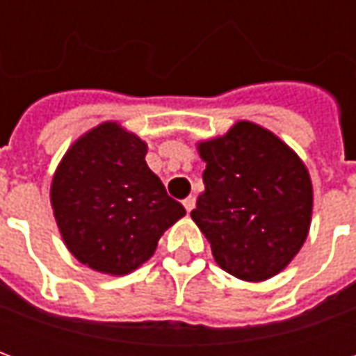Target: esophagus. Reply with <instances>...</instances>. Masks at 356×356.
<instances>
[{
  "label": "esophagus",
  "mask_w": 356,
  "mask_h": 356,
  "mask_svg": "<svg viewBox=\"0 0 356 356\" xmlns=\"http://www.w3.org/2000/svg\"><path fill=\"white\" fill-rule=\"evenodd\" d=\"M183 206H185L186 211H193L194 206H196V198L194 196H186L185 200H183Z\"/></svg>",
  "instance_id": "1"
}]
</instances>
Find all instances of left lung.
I'll use <instances>...</instances> for the list:
<instances>
[{"label":"left lung","mask_w":356,"mask_h":356,"mask_svg":"<svg viewBox=\"0 0 356 356\" xmlns=\"http://www.w3.org/2000/svg\"><path fill=\"white\" fill-rule=\"evenodd\" d=\"M206 191L191 211L219 267L248 282L278 275L309 232L313 186L298 154L276 135L238 122L200 143Z\"/></svg>","instance_id":"8db88e82"}]
</instances>
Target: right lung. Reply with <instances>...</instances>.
Masks as SVG:
<instances>
[{
	"label": "right lung",
	"instance_id": "1",
	"mask_svg": "<svg viewBox=\"0 0 356 356\" xmlns=\"http://www.w3.org/2000/svg\"><path fill=\"white\" fill-rule=\"evenodd\" d=\"M145 156L147 143L106 122L74 143L53 177L51 204L66 248L99 273H131L185 216Z\"/></svg>",
	"mask_w": 356,
	"mask_h": 356
}]
</instances>
